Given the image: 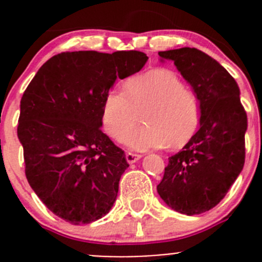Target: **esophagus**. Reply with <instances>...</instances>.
<instances>
[{"label":"esophagus","instance_id":"obj_1","mask_svg":"<svg viewBox=\"0 0 262 262\" xmlns=\"http://www.w3.org/2000/svg\"><path fill=\"white\" fill-rule=\"evenodd\" d=\"M125 158H126V161H128V163H134V162H137V161H138V160H141L142 156L141 155H137V153L128 152L125 155Z\"/></svg>","mask_w":262,"mask_h":262}]
</instances>
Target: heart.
<instances>
[{
    "mask_svg": "<svg viewBox=\"0 0 262 262\" xmlns=\"http://www.w3.org/2000/svg\"><path fill=\"white\" fill-rule=\"evenodd\" d=\"M141 114L146 125L129 132ZM200 119L202 105L196 94L185 89L175 72L163 68L129 78L125 90L113 89L101 110L104 130L114 139L125 135L124 144L139 152L184 147L196 133Z\"/></svg>",
    "mask_w": 262,
    "mask_h": 262,
    "instance_id": "1",
    "label": "heart"
}]
</instances>
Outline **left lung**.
<instances>
[{
	"label": "left lung",
	"instance_id": "1",
	"mask_svg": "<svg viewBox=\"0 0 262 262\" xmlns=\"http://www.w3.org/2000/svg\"><path fill=\"white\" fill-rule=\"evenodd\" d=\"M192 87L202 105L200 126L179 153L168 158L158 195L176 212L195 215L215 207L245 165L247 115L234 78L196 48L158 52Z\"/></svg>",
	"mask_w": 262,
	"mask_h": 262
}]
</instances>
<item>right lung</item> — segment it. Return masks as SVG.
Masks as SVG:
<instances>
[{
  "label": "right lung",
  "mask_w": 262,
  "mask_h": 262,
  "mask_svg": "<svg viewBox=\"0 0 262 262\" xmlns=\"http://www.w3.org/2000/svg\"><path fill=\"white\" fill-rule=\"evenodd\" d=\"M147 60L138 50L64 52L47 60L26 87L17 126L26 179L66 222L89 224L114 205L129 165L102 133V104L116 78L139 72Z\"/></svg>",
  "instance_id": "obj_1"
}]
</instances>
